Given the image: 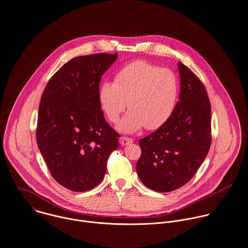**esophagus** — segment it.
<instances>
[{"instance_id":"34e87169","label":"esophagus","mask_w":248,"mask_h":248,"mask_svg":"<svg viewBox=\"0 0 248 248\" xmlns=\"http://www.w3.org/2000/svg\"><path fill=\"white\" fill-rule=\"evenodd\" d=\"M119 141H120V144H121L122 146H126V145L132 143V142H133V139H131V138H129V137L122 136Z\"/></svg>"}]
</instances>
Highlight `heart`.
I'll use <instances>...</instances> for the list:
<instances>
[{
    "instance_id": "heart-1",
    "label": "heart",
    "mask_w": 248,
    "mask_h": 248,
    "mask_svg": "<svg viewBox=\"0 0 248 248\" xmlns=\"http://www.w3.org/2000/svg\"><path fill=\"white\" fill-rule=\"evenodd\" d=\"M179 95L176 74L144 60L122 67L114 84L104 81L98 88L99 106L111 123H117L126 106L130 110L118 123L123 133H134L143 127L155 130L173 115Z\"/></svg>"
}]
</instances>
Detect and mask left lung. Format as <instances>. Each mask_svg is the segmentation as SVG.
<instances>
[{"label": "left lung", "mask_w": 248, "mask_h": 248, "mask_svg": "<svg viewBox=\"0 0 248 248\" xmlns=\"http://www.w3.org/2000/svg\"><path fill=\"white\" fill-rule=\"evenodd\" d=\"M180 94L170 121L140 139L136 171L141 182L159 193L188 183L203 162L211 143V107L202 82L178 62Z\"/></svg>", "instance_id": "1"}]
</instances>
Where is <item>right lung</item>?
I'll return each mask as SVG.
<instances>
[{
	"label": "right lung",
	"mask_w": 248,
	"mask_h": 248,
	"mask_svg": "<svg viewBox=\"0 0 248 248\" xmlns=\"http://www.w3.org/2000/svg\"><path fill=\"white\" fill-rule=\"evenodd\" d=\"M118 53L78 56L49 79L39 107L37 143L50 174L73 192H86L104 178L120 135L98 102L102 75Z\"/></svg>",
	"instance_id": "1"
}]
</instances>
